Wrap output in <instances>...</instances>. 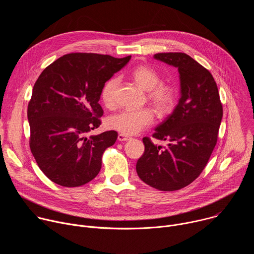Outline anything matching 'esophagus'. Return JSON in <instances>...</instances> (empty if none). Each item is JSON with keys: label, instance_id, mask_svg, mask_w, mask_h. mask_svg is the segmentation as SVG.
<instances>
[{"label": "esophagus", "instance_id": "1", "mask_svg": "<svg viewBox=\"0 0 254 254\" xmlns=\"http://www.w3.org/2000/svg\"><path fill=\"white\" fill-rule=\"evenodd\" d=\"M118 139H119L120 141H126V140L130 139V136H128V135H127V134H124V133H120L119 136H118Z\"/></svg>", "mask_w": 254, "mask_h": 254}]
</instances>
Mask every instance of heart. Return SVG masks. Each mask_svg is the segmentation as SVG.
Listing matches in <instances>:
<instances>
[{
  "instance_id": "obj_1",
  "label": "heart",
  "mask_w": 254,
  "mask_h": 254,
  "mask_svg": "<svg viewBox=\"0 0 254 254\" xmlns=\"http://www.w3.org/2000/svg\"><path fill=\"white\" fill-rule=\"evenodd\" d=\"M131 77L137 85L148 91V99L159 115H166L175 104L176 92L170 85L160 84L161 77L157 72L147 66H138L131 71ZM120 80L117 77L107 80L101 89V99L108 108L116 106V93ZM154 115L149 108L125 110L108 119V127L124 134H135L151 126Z\"/></svg>"
}]
</instances>
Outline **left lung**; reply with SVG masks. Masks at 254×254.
I'll use <instances>...</instances> for the list:
<instances>
[{"mask_svg": "<svg viewBox=\"0 0 254 254\" xmlns=\"http://www.w3.org/2000/svg\"><path fill=\"white\" fill-rule=\"evenodd\" d=\"M154 58L178 68L181 97L173 113L156 127L157 146L143 137V155L135 169L142 182L160 191L180 190L196 180L216 146L223 108L217 84L205 67L185 53H158Z\"/></svg>", "mask_w": 254, "mask_h": 254, "instance_id": "obj_1", "label": "left lung"}]
</instances>
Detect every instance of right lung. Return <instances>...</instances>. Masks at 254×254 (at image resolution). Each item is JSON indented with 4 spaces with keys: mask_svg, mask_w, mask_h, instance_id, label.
Wrapping results in <instances>:
<instances>
[{
    "mask_svg": "<svg viewBox=\"0 0 254 254\" xmlns=\"http://www.w3.org/2000/svg\"><path fill=\"white\" fill-rule=\"evenodd\" d=\"M95 53L66 54L47 66L35 82L28 104L30 149L40 170L63 187H79L101 169L103 152L116 130L86 136L97 128L104 83L130 59Z\"/></svg>",
    "mask_w": 254,
    "mask_h": 254,
    "instance_id": "add662e5",
    "label": "right lung"
}]
</instances>
